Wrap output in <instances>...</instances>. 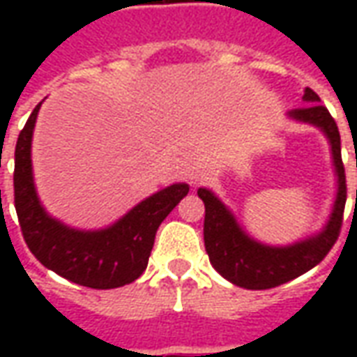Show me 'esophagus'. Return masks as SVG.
<instances>
[{
	"label": "esophagus",
	"instance_id": "34e87169",
	"mask_svg": "<svg viewBox=\"0 0 357 357\" xmlns=\"http://www.w3.org/2000/svg\"><path fill=\"white\" fill-rule=\"evenodd\" d=\"M199 181H201V176H197V174H195L193 178H191V183H199Z\"/></svg>",
	"mask_w": 357,
	"mask_h": 357
}]
</instances>
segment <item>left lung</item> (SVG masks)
<instances>
[{"label":"left lung","mask_w":357,"mask_h":357,"mask_svg":"<svg viewBox=\"0 0 357 357\" xmlns=\"http://www.w3.org/2000/svg\"><path fill=\"white\" fill-rule=\"evenodd\" d=\"M304 101L307 105L291 110L289 114L296 120L321 128L329 137L333 160L338 176V193L335 208L327 227L319 235L300 241L291 247H266L248 237L241 229L231 212L218 201L208 189H199L197 193L204 202V247L212 266L220 275L237 287L262 291L273 289L291 281L294 277L306 273L307 269L321 262L337 243L342 227L346 204V174L342 156H340V133L337 122L321 102L314 89L306 88ZM357 204V189H356Z\"/></svg>","instance_id":"8db88e82"}]
</instances>
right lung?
<instances>
[{
    "mask_svg": "<svg viewBox=\"0 0 357 357\" xmlns=\"http://www.w3.org/2000/svg\"><path fill=\"white\" fill-rule=\"evenodd\" d=\"M40 107L42 102L32 110L15 147V208L24 243L45 268L76 284L116 289L132 283L147 268L158 225L189 193V185L166 187L101 231L66 227L47 216L34 189L30 145Z\"/></svg>",
    "mask_w": 357,
    "mask_h": 357,
    "instance_id": "obj_1",
    "label": "right lung"
}]
</instances>
